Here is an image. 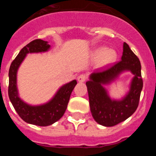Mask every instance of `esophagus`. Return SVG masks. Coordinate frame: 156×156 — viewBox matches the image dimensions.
Instances as JSON below:
<instances>
[{"mask_svg": "<svg viewBox=\"0 0 156 156\" xmlns=\"http://www.w3.org/2000/svg\"><path fill=\"white\" fill-rule=\"evenodd\" d=\"M87 79V75H85V74H81V75H80L79 76L77 77V80H78V82L80 83H83L85 80H86Z\"/></svg>", "mask_w": 156, "mask_h": 156, "instance_id": "esophagus-1", "label": "esophagus"}]
</instances>
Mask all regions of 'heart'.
Segmentation results:
<instances>
[{
  "instance_id": "obj_1",
  "label": "heart",
  "mask_w": 156,
  "mask_h": 156,
  "mask_svg": "<svg viewBox=\"0 0 156 156\" xmlns=\"http://www.w3.org/2000/svg\"><path fill=\"white\" fill-rule=\"evenodd\" d=\"M93 58L94 60H99L100 66H107L113 63L116 60V52L112 49H108L105 47H101L97 48L93 52Z\"/></svg>"
}]
</instances>
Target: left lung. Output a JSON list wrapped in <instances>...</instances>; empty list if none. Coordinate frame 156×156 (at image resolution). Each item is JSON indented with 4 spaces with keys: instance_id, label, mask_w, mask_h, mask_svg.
I'll return each mask as SVG.
<instances>
[{
    "instance_id": "8db88e82",
    "label": "left lung",
    "mask_w": 156,
    "mask_h": 156,
    "mask_svg": "<svg viewBox=\"0 0 156 156\" xmlns=\"http://www.w3.org/2000/svg\"><path fill=\"white\" fill-rule=\"evenodd\" d=\"M123 71H130L135 75L130 91L122 100H112L102 85L110 83ZM86 85L94 120L105 126H115L129 118L138 106L143 87L140 60L124 42L120 61L106 69L94 72Z\"/></svg>"
}]
</instances>
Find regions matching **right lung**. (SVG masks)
<instances>
[{
	"label": "right lung",
	"mask_w": 156,
	"mask_h": 156,
	"mask_svg": "<svg viewBox=\"0 0 156 156\" xmlns=\"http://www.w3.org/2000/svg\"><path fill=\"white\" fill-rule=\"evenodd\" d=\"M50 47L47 41L43 40L37 39L31 41L20 51L14 59L8 73V96L14 108L25 122L41 126H49L61 119L67 108L72 91L77 83L76 80H74L63 85L58 90L55 97L44 105H30L20 99L16 83L17 71L19 66L28 53L47 51Z\"/></svg>",
	"instance_id": "add662e5"
}]
</instances>
